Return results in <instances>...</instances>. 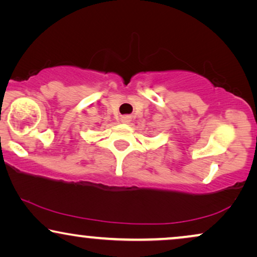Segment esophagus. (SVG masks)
<instances>
[{
	"mask_svg": "<svg viewBox=\"0 0 257 257\" xmlns=\"http://www.w3.org/2000/svg\"><path fill=\"white\" fill-rule=\"evenodd\" d=\"M120 120H121V122H124V124H128V122L132 120V118L130 117V115H122V117L120 118Z\"/></svg>",
	"mask_w": 257,
	"mask_h": 257,
	"instance_id": "obj_1",
	"label": "esophagus"
}]
</instances>
